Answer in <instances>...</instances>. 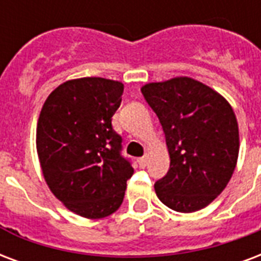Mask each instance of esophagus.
<instances>
[{
	"label": "esophagus",
	"mask_w": 261,
	"mask_h": 261,
	"mask_svg": "<svg viewBox=\"0 0 261 261\" xmlns=\"http://www.w3.org/2000/svg\"><path fill=\"white\" fill-rule=\"evenodd\" d=\"M146 162H148V160H146V157H139L138 159L139 167H141V168H145V167H146Z\"/></svg>",
	"instance_id": "1"
}]
</instances>
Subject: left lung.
Instances as JSON below:
<instances>
[{"label": "left lung", "instance_id": "8db88e82", "mask_svg": "<svg viewBox=\"0 0 261 261\" xmlns=\"http://www.w3.org/2000/svg\"><path fill=\"white\" fill-rule=\"evenodd\" d=\"M166 134L170 170L154 184L159 200L176 212L210 205L236 170L240 134L231 105L188 76L141 87Z\"/></svg>", "mask_w": 261, "mask_h": 261}]
</instances>
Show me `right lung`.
Listing matches in <instances>:
<instances>
[{"mask_svg": "<svg viewBox=\"0 0 261 261\" xmlns=\"http://www.w3.org/2000/svg\"><path fill=\"white\" fill-rule=\"evenodd\" d=\"M122 82L79 77L61 83L45 101L37 124L43 178L65 208L87 219L112 215L122 205L134 170L120 154L112 128Z\"/></svg>", "mask_w": 261, "mask_h": 261, "instance_id": "add662e5", "label": "right lung"}]
</instances>
